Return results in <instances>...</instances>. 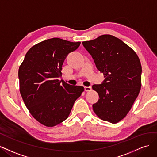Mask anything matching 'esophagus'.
<instances>
[{
	"label": "esophagus",
	"mask_w": 157,
	"mask_h": 157,
	"mask_svg": "<svg viewBox=\"0 0 157 157\" xmlns=\"http://www.w3.org/2000/svg\"><path fill=\"white\" fill-rule=\"evenodd\" d=\"M84 88H85V91H90V90H91V89H92L91 87H85Z\"/></svg>",
	"instance_id": "esophagus-1"
}]
</instances>
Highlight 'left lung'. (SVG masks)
Returning a JSON list of instances; mask_svg holds the SVG:
<instances>
[{"mask_svg":"<svg viewBox=\"0 0 157 157\" xmlns=\"http://www.w3.org/2000/svg\"><path fill=\"white\" fill-rule=\"evenodd\" d=\"M82 44L105 78L102 84L92 87L100 98L93 105L94 112L102 120L117 123L126 117L139 94V57L128 45L112 35H102Z\"/></svg>","mask_w":157,"mask_h":157,"instance_id":"8db88e82","label":"left lung"}]
</instances>
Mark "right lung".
<instances>
[{
	"label": "right lung",
	"instance_id": "right-lung-1",
	"mask_svg": "<svg viewBox=\"0 0 157 157\" xmlns=\"http://www.w3.org/2000/svg\"><path fill=\"white\" fill-rule=\"evenodd\" d=\"M81 42L53 38L34 45L25 55L18 72L20 93L33 117L52 127L67 119L75 101L83 92L82 86L59 80L68 53Z\"/></svg>",
	"mask_w": 157,
	"mask_h": 157
}]
</instances>
